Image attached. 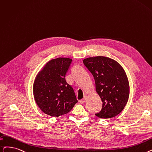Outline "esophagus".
<instances>
[{
  "instance_id": "obj_1",
  "label": "esophagus",
  "mask_w": 152,
  "mask_h": 152,
  "mask_svg": "<svg viewBox=\"0 0 152 152\" xmlns=\"http://www.w3.org/2000/svg\"><path fill=\"white\" fill-rule=\"evenodd\" d=\"M86 97L85 96V97L83 99H81V100L80 101V102L81 104H83V103H84V102L86 101Z\"/></svg>"
}]
</instances>
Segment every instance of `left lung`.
<instances>
[{"label":"left lung","mask_w":152,"mask_h":152,"mask_svg":"<svg viewBox=\"0 0 152 152\" xmlns=\"http://www.w3.org/2000/svg\"><path fill=\"white\" fill-rule=\"evenodd\" d=\"M83 63L93 76L96 91L102 102L101 110L95 115L109 118L120 114L129 96V84L122 67L104 56L88 58Z\"/></svg>","instance_id":"8db88e82"}]
</instances>
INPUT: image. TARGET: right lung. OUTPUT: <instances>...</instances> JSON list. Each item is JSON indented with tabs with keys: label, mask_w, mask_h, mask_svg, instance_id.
<instances>
[{
	"label": "right lung",
	"mask_w": 152,
	"mask_h": 152,
	"mask_svg": "<svg viewBox=\"0 0 152 152\" xmlns=\"http://www.w3.org/2000/svg\"><path fill=\"white\" fill-rule=\"evenodd\" d=\"M72 60L58 58L47 63L34 85L36 103L46 114L58 117L68 113L77 102L73 89L65 76Z\"/></svg>",
	"instance_id": "1"
}]
</instances>
